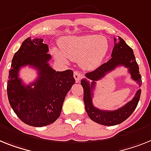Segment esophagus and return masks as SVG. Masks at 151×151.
<instances>
[{
    "label": "esophagus",
    "mask_w": 151,
    "mask_h": 151,
    "mask_svg": "<svg viewBox=\"0 0 151 151\" xmlns=\"http://www.w3.org/2000/svg\"><path fill=\"white\" fill-rule=\"evenodd\" d=\"M83 77V75L82 73H78V71H76L74 73V78L76 79V83H79V81L81 80V78Z\"/></svg>",
    "instance_id": "esophagus-1"
}]
</instances>
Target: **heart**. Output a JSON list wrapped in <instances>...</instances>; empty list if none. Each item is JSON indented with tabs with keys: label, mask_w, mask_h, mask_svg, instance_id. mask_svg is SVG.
Returning <instances> with one entry per match:
<instances>
[{
	"label": "heart",
	"mask_w": 151,
	"mask_h": 151,
	"mask_svg": "<svg viewBox=\"0 0 151 151\" xmlns=\"http://www.w3.org/2000/svg\"><path fill=\"white\" fill-rule=\"evenodd\" d=\"M58 44L62 52L52 48V53L58 60L67 62L69 58L79 62L86 69H94L99 66L109 47L105 37L93 35L64 37L61 38Z\"/></svg>",
	"instance_id": "heart-1"
}]
</instances>
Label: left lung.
Returning <instances> with one entry per match:
<instances>
[{"label": "left lung", "instance_id": "8db88e82", "mask_svg": "<svg viewBox=\"0 0 151 151\" xmlns=\"http://www.w3.org/2000/svg\"><path fill=\"white\" fill-rule=\"evenodd\" d=\"M118 38L119 41L117 42L116 39L114 38L115 45L112 52V58L107 62L101 65L96 70L86 73V78L81 80V85L84 92L83 101L87 114L93 121L104 126L117 125L127 119L135 110L141 93V89H138L132 100L116 110H102L93 106V92L95 88L96 82L100 80L107 73L112 72L119 65H123L127 68L132 79L137 82L139 86H141V76L139 72V66L136 61L134 51L127 45L123 38L120 37ZM87 79L91 81V83Z\"/></svg>", "mask_w": 151, "mask_h": 151}]
</instances>
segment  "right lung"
Returning <instances> with one entry per match:
<instances>
[{
    "label": "right lung",
    "mask_w": 151,
    "mask_h": 151,
    "mask_svg": "<svg viewBox=\"0 0 151 151\" xmlns=\"http://www.w3.org/2000/svg\"><path fill=\"white\" fill-rule=\"evenodd\" d=\"M43 41L31 38L24 41L14 55L7 86L14 112L22 122L36 127L49 125L59 117L65 98L76 82L72 70L56 72L49 65L52 56ZM26 65L39 73L37 79L28 86L23 84L18 74Z\"/></svg>",
    "instance_id": "1"
}]
</instances>
